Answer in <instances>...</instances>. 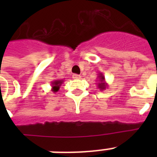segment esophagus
<instances>
[{"label": "esophagus", "instance_id": "1", "mask_svg": "<svg viewBox=\"0 0 157 157\" xmlns=\"http://www.w3.org/2000/svg\"><path fill=\"white\" fill-rule=\"evenodd\" d=\"M81 76L80 75H77V74H73L72 75V78L74 79H81Z\"/></svg>", "mask_w": 157, "mask_h": 157}]
</instances>
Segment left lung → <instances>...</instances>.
<instances>
[{
	"label": "left lung",
	"instance_id": "8db88e82",
	"mask_svg": "<svg viewBox=\"0 0 157 157\" xmlns=\"http://www.w3.org/2000/svg\"><path fill=\"white\" fill-rule=\"evenodd\" d=\"M98 80H97V86L100 90H104L107 87V83L105 81V76H103V73H99L98 76Z\"/></svg>",
	"mask_w": 157,
	"mask_h": 157
}]
</instances>
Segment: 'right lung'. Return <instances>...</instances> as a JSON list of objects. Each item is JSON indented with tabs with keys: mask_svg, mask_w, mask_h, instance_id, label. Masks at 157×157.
<instances>
[{
	"mask_svg": "<svg viewBox=\"0 0 157 157\" xmlns=\"http://www.w3.org/2000/svg\"><path fill=\"white\" fill-rule=\"evenodd\" d=\"M63 83V80H54L51 82V90L55 93L57 91H59V88H60V86H61L62 84Z\"/></svg>",
	"mask_w": 157,
	"mask_h": 157,
	"instance_id": "right-lung-1",
	"label": "right lung"
}]
</instances>
